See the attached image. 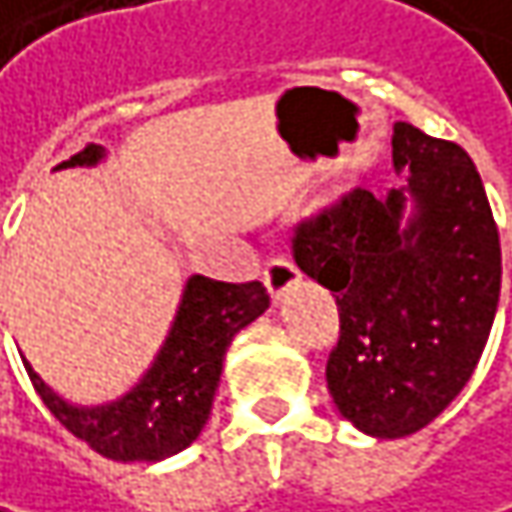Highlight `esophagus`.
<instances>
[{
    "label": "esophagus",
    "instance_id": "1",
    "mask_svg": "<svg viewBox=\"0 0 512 512\" xmlns=\"http://www.w3.org/2000/svg\"><path fill=\"white\" fill-rule=\"evenodd\" d=\"M263 281H266V290L272 293V299L275 302H281L299 281H302V272L290 263V260H284V257H275V260H269L266 263V272H263Z\"/></svg>",
    "mask_w": 512,
    "mask_h": 512
}]
</instances>
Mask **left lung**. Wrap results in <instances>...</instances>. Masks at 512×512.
<instances>
[{"label": "left lung", "instance_id": "8db88e82", "mask_svg": "<svg viewBox=\"0 0 512 512\" xmlns=\"http://www.w3.org/2000/svg\"><path fill=\"white\" fill-rule=\"evenodd\" d=\"M407 184L354 190L299 225L293 257L334 293L340 340L325 366L343 419L398 440L434 422L472 378L501 293V246L472 158L395 122Z\"/></svg>", "mask_w": 512, "mask_h": 512}]
</instances>
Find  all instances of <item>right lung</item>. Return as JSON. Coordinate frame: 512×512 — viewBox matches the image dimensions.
<instances>
[{"mask_svg":"<svg viewBox=\"0 0 512 512\" xmlns=\"http://www.w3.org/2000/svg\"><path fill=\"white\" fill-rule=\"evenodd\" d=\"M105 158L102 146H87L58 169L96 166ZM266 307L269 293L260 281L225 284L190 275L152 366L128 393L105 404H72L23 357L25 372L52 416L96 454L119 463H158L199 440L210 419L225 351L234 334L252 325Z\"/></svg>","mask_w":512,"mask_h":512,"instance_id":"add662e5","label":"right lung"}]
</instances>
